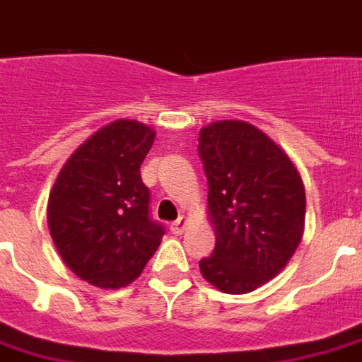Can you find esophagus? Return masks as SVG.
Returning a JSON list of instances; mask_svg holds the SVG:
<instances>
[{"mask_svg":"<svg viewBox=\"0 0 362 362\" xmlns=\"http://www.w3.org/2000/svg\"><path fill=\"white\" fill-rule=\"evenodd\" d=\"M186 225H188V219L182 216V217H178V219H176L173 225H170V229H173V233L182 235L184 233V229H186Z\"/></svg>","mask_w":362,"mask_h":362,"instance_id":"obj_1","label":"esophagus"}]
</instances>
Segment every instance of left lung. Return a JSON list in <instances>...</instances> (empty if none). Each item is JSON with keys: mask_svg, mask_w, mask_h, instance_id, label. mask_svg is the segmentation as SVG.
I'll return each mask as SVG.
<instances>
[{"mask_svg": "<svg viewBox=\"0 0 362 362\" xmlns=\"http://www.w3.org/2000/svg\"><path fill=\"white\" fill-rule=\"evenodd\" d=\"M198 141L217 235L199 270L225 294H247L276 276L302 241L304 182L290 156L251 123L216 121Z\"/></svg>", "mask_w": 362, "mask_h": 362, "instance_id": "left-lung-1", "label": "left lung"}]
</instances>
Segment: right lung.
I'll return each mask as SVG.
<instances>
[{"instance_id":"add662e5","label":"right lung","mask_w":362,"mask_h":362,"mask_svg":"<svg viewBox=\"0 0 362 362\" xmlns=\"http://www.w3.org/2000/svg\"><path fill=\"white\" fill-rule=\"evenodd\" d=\"M155 131L113 121L84 141L58 174L49 196V229L76 276L98 288L131 284L155 255L164 227L151 217L141 164Z\"/></svg>"}]
</instances>
